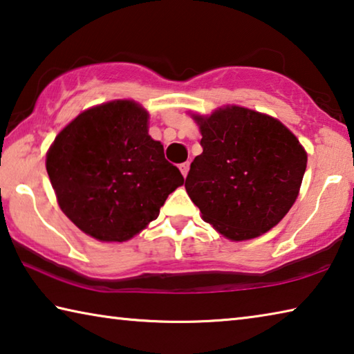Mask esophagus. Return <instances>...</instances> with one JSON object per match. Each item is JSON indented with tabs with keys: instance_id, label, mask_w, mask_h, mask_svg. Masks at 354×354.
<instances>
[{
	"instance_id": "1",
	"label": "esophagus",
	"mask_w": 354,
	"mask_h": 354,
	"mask_svg": "<svg viewBox=\"0 0 354 354\" xmlns=\"http://www.w3.org/2000/svg\"><path fill=\"white\" fill-rule=\"evenodd\" d=\"M189 169H190V164H189V162H184V164L179 165V170H181V173H183V176H184V178L187 176Z\"/></svg>"
}]
</instances>
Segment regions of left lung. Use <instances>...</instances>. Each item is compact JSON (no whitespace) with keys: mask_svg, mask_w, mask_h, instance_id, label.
<instances>
[{"mask_svg":"<svg viewBox=\"0 0 354 354\" xmlns=\"http://www.w3.org/2000/svg\"><path fill=\"white\" fill-rule=\"evenodd\" d=\"M203 153L185 190L206 223L231 241L259 237L295 203L308 154L279 120L241 106L194 115Z\"/></svg>","mask_w":354,"mask_h":354,"instance_id":"left-lung-1","label":"left lung"}]
</instances>
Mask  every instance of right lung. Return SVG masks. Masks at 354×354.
<instances>
[{"label": "right lung", "mask_w": 354, "mask_h": 354, "mask_svg": "<svg viewBox=\"0 0 354 354\" xmlns=\"http://www.w3.org/2000/svg\"><path fill=\"white\" fill-rule=\"evenodd\" d=\"M148 112L115 100L80 113L56 136L46 171L62 212L101 242H124L158 218L184 178L148 134Z\"/></svg>", "instance_id": "add662e5"}]
</instances>
